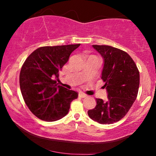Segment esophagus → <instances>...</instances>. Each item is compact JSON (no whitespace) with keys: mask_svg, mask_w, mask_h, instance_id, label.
<instances>
[{"mask_svg":"<svg viewBox=\"0 0 156 156\" xmlns=\"http://www.w3.org/2000/svg\"><path fill=\"white\" fill-rule=\"evenodd\" d=\"M78 96H79V97H80V98H86L87 96L85 94L83 93V92H80V93H79V94H78Z\"/></svg>","mask_w":156,"mask_h":156,"instance_id":"34e87169","label":"esophagus"}]
</instances>
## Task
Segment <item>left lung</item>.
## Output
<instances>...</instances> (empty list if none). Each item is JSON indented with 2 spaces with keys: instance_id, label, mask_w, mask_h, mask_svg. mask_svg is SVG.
I'll return each mask as SVG.
<instances>
[{
  "instance_id": "obj_1",
  "label": "left lung",
  "mask_w": 156,
  "mask_h": 156,
  "mask_svg": "<svg viewBox=\"0 0 156 156\" xmlns=\"http://www.w3.org/2000/svg\"><path fill=\"white\" fill-rule=\"evenodd\" d=\"M104 59L101 78L107 91V100L96 98V106L88 115L100 124L120 120L130 109L138 96L140 73L127 53L109 45H92Z\"/></svg>"
}]
</instances>
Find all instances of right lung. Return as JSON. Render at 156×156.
I'll use <instances>...</instances> for the list:
<instances>
[{
    "label": "right lung",
    "mask_w": 156,
    "mask_h": 156,
    "mask_svg": "<svg viewBox=\"0 0 156 156\" xmlns=\"http://www.w3.org/2000/svg\"><path fill=\"white\" fill-rule=\"evenodd\" d=\"M80 44L39 47L25 60L20 72V87L31 113L47 122L61 119L70 104L78 98L76 91L57 85L58 72L70 54Z\"/></svg>",
    "instance_id": "right-lung-1"
}]
</instances>
